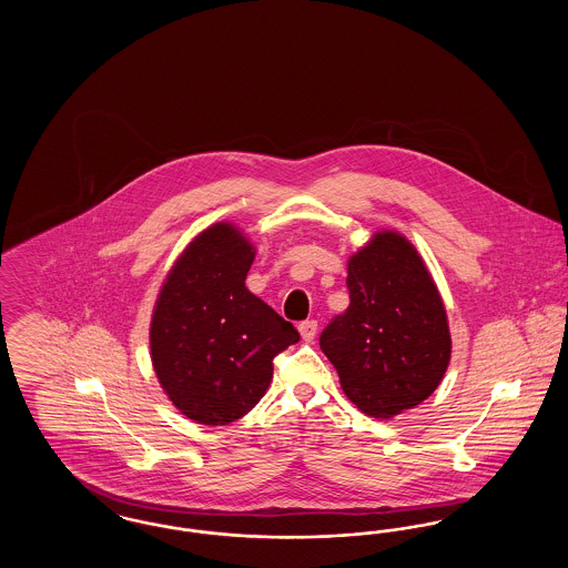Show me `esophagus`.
<instances>
[{"label": "esophagus", "instance_id": "obj_1", "mask_svg": "<svg viewBox=\"0 0 568 568\" xmlns=\"http://www.w3.org/2000/svg\"><path fill=\"white\" fill-rule=\"evenodd\" d=\"M297 329H300L302 341L311 343V341L315 338V334H317V322H315V320H306V322H302V324L297 325Z\"/></svg>", "mask_w": 568, "mask_h": 568}]
</instances>
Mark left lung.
<instances>
[{
  "label": "left lung",
  "instance_id": "1",
  "mask_svg": "<svg viewBox=\"0 0 568 568\" xmlns=\"http://www.w3.org/2000/svg\"><path fill=\"white\" fill-rule=\"evenodd\" d=\"M347 272L352 302L320 345L353 405L387 419L438 387L452 357L447 313L422 257L396 232L375 234Z\"/></svg>",
  "mask_w": 568,
  "mask_h": 568
}]
</instances>
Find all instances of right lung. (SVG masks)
Masks as SVG:
<instances>
[{"label": "right lung", "instance_id": "right-lung-1", "mask_svg": "<svg viewBox=\"0 0 568 568\" xmlns=\"http://www.w3.org/2000/svg\"><path fill=\"white\" fill-rule=\"evenodd\" d=\"M255 251L215 223L168 274L151 322V359L163 392L204 426L241 419L271 385L274 357L296 327L244 287Z\"/></svg>", "mask_w": 568, "mask_h": 568}]
</instances>
